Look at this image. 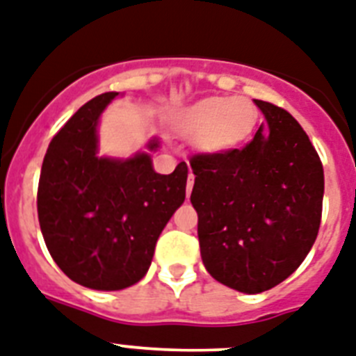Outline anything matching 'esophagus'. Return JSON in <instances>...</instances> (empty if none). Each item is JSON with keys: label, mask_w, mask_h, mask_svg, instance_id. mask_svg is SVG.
Returning a JSON list of instances; mask_svg holds the SVG:
<instances>
[{"label": "esophagus", "mask_w": 356, "mask_h": 356, "mask_svg": "<svg viewBox=\"0 0 356 356\" xmlns=\"http://www.w3.org/2000/svg\"><path fill=\"white\" fill-rule=\"evenodd\" d=\"M194 185V176L189 175V180H187V196H191V191H193Z\"/></svg>", "instance_id": "obj_1"}]
</instances>
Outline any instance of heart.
<instances>
[{
    "label": "heart",
    "instance_id": "1",
    "mask_svg": "<svg viewBox=\"0 0 356 356\" xmlns=\"http://www.w3.org/2000/svg\"><path fill=\"white\" fill-rule=\"evenodd\" d=\"M256 122V108L243 97H209L181 113V131L200 138L211 151H221L239 144L248 136Z\"/></svg>",
    "mask_w": 356,
    "mask_h": 356
}]
</instances>
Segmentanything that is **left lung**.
Wrapping results in <instances>:
<instances>
[{"label": "left lung", "instance_id": "8db88e82", "mask_svg": "<svg viewBox=\"0 0 356 356\" xmlns=\"http://www.w3.org/2000/svg\"><path fill=\"white\" fill-rule=\"evenodd\" d=\"M266 118L247 145L191 156L203 265L245 293L277 286L317 239L324 169L286 109L254 100Z\"/></svg>", "mask_w": 356, "mask_h": 356}]
</instances>
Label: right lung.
<instances>
[{
  "mask_svg": "<svg viewBox=\"0 0 356 356\" xmlns=\"http://www.w3.org/2000/svg\"><path fill=\"white\" fill-rule=\"evenodd\" d=\"M117 91L91 99L51 138L42 160L38 216L50 256L77 284L122 290L140 281L156 239L185 200L187 163L153 171L151 156H97V122ZM149 149H156L151 140Z\"/></svg>",
  "mask_w": 356,
  "mask_h": 356,
  "instance_id": "right-lung-1",
  "label": "right lung"
}]
</instances>
